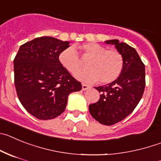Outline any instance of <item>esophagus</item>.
Returning <instances> with one entry per match:
<instances>
[{"instance_id":"esophagus-1","label":"esophagus","mask_w":161,"mask_h":161,"mask_svg":"<svg viewBox=\"0 0 161 161\" xmlns=\"http://www.w3.org/2000/svg\"><path fill=\"white\" fill-rule=\"evenodd\" d=\"M88 88H89V86H88V85H85V84H82V90H84V91L87 90Z\"/></svg>"}]
</instances>
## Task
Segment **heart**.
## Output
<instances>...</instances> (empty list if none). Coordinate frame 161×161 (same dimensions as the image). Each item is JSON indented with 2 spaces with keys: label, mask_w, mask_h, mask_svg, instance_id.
<instances>
[{
  "label": "heart",
  "mask_w": 161,
  "mask_h": 161,
  "mask_svg": "<svg viewBox=\"0 0 161 161\" xmlns=\"http://www.w3.org/2000/svg\"><path fill=\"white\" fill-rule=\"evenodd\" d=\"M80 56L88 69L80 70L75 76L85 81H96L108 84L117 79L124 68V57L116 49H108L96 43H85L78 46ZM60 63L71 73L81 67L82 62L73 47L65 48L59 55Z\"/></svg>",
  "instance_id": "b5f03b06"
}]
</instances>
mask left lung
I'll list each match as a JSON object with an SVG mask.
<instances>
[{
    "instance_id": "left-lung-1",
    "label": "left lung",
    "mask_w": 161,
    "mask_h": 161,
    "mask_svg": "<svg viewBox=\"0 0 161 161\" xmlns=\"http://www.w3.org/2000/svg\"><path fill=\"white\" fill-rule=\"evenodd\" d=\"M116 46L124 57V68L112 83L95 87L101 92L97 102L89 104L92 117L104 125H113L129 116L141 101L145 88V66L137 52L118 40L105 41Z\"/></svg>"
}]
</instances>
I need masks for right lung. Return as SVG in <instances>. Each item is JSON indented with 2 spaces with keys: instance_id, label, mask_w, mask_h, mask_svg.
Listing matches in <instances>:
<instances>
[{
  "instance_id": "obj_1",
  "label": "right lung",
  "mask_w": 161,
  "mask_h": 161,
  "mask_svg": "<svg viewBox=\"0 0 161 161\" xmlns=\"http://www.w3.org/2000/svg\"><path fill=\"white\" fill-rule=\"evenodd\" d=\"M69 44L51 36L37 37L22 45L13 60L19 101L28 113L40 120L60 116L69 94L81 90V83L59 60Z\"/></svg>"
}]
</instances>
